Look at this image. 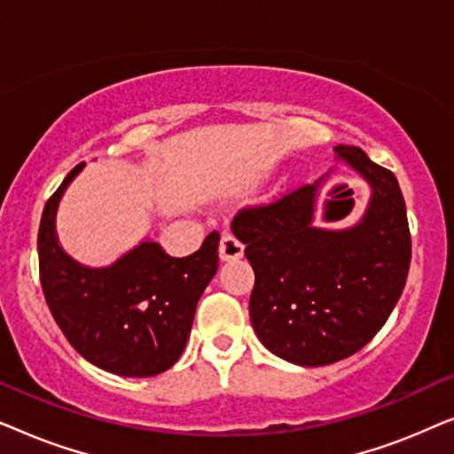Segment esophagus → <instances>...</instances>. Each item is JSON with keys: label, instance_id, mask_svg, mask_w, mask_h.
Instances as JSON below:
<instances>
[{"label": "esophagus", "instance_id": "obj_1", "mask_svg": "<svg viewBox=\"0 0 454 454\" xmlns=\"http://www.w3.org/2000/svg\"><path fill=\"white\" fill-rule=\"evenodd\" d=\"M241 256H244V244L233 233H223L219 246V258L223 262H231V260H238Z\"/></svg>", "mask_w": 454, "mask_h": 454}]
</instances>
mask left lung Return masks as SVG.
Returning a JSON list of instances; mask_svg holds the SVG:
<instances>
[{"mask_svg": "<svg viewBox=\"0 0 454 454\" xmlns=\"http://www.w3.org/2000/svg\"><path fill=\"white\" fill-rule=\"evenodd\" d=\"M334 153L370 185L356 225H314L320 188L333 169L269 207L241 210L231 223L256 277L254 333L277 357L308 368L349 357L374 339L399 301L411 262L396 177L362 148L339 145Z\"/></svg>", "mask_w": 454, "mask_h": 454, "instance_id": "obj_1", "label": "left lung"}]
</instances>
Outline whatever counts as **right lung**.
I'll return each instance as SVG.
<instances>
[{"label":"right lung","instance_id":"add662e5","mask_svg":"<svg viewBox=\"0 0 454 454\" xmlns=\"http://www.w3.org/2000/svg\"><path fill=\"white\" fill-rule=\"evenodd\" d=\"M84 163L49 198L39 227V270L47 306L70 345L97 368L146 378L169 370L188 343L196 306L219 269V233L171 258L142 239L109 266H86L58 238V208Z\"/></svg>","mask_w":454,"mask_h":454}]
</instances>
